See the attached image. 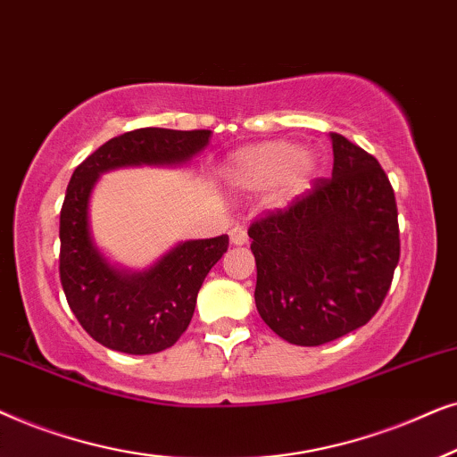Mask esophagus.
Masks as SVG:
<instances>
[{
  "label": "esophagus",
  "mask_w": 457,
  "mask_h": 457,
  "mask_svg": "<svg viewBox=\"0 0 457 457\" xmlns=\"http://www.w3.org/2000/svg\"><path fill=\"white\" fill-rule=\"evenodd\" d=\"M229 240H232V245H236V246L246 245V242H248L246 229L242 228V225H234V228L229 229Z\"/></svg>",
  "instance_id": "1"
}]
</instances>
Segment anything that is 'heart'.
I'll list each match as a JSON object with an SVG mask.
<instances>
[{
    "label": "heart",
    "instance_id": "heart-1",
    "mask_svg": "<svg viewBox=\"0 0 457 457\" xmlns=\"http://www.w3.org/2000/svg\"><path fill=\"white\" fill-rule=\"evenodd\" d=\"M312 152L292 142H265L236 152L228 162V179L240 190H270L276 186V198L288 203L301 194L315 173Z\"/></svg>",
    "mask_w": 457,
    "mask_h": 457
}]
</instances>
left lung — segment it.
Returning a JSON list of instances; mask_svg holds the SVG:
<instances>
[{
	"mask_svg": "<svg viewBox=\"0 0 457 457\" xmlns=\"http://www.w3.org/2000/svg\"><path fill=\"white\" fill-rule=\"evenodd\" d=\"M332 178L248 228L257 312L278 337L318 346L366 326L399 263L397 203L380 162L330 133Z\"/></svg>",
	"mask_w": 457,
	"mask_h": 457,
	"instance_id": "8db88e82",
	"label": "left lung"
}]
</instances>
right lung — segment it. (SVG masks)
Masks as SVG:
<instances>
[{
  "mask_svg": "<svg viewBox=\"0 0 457 457\" xmlns=\"http://www.w3.org/2000/svg\"><path fill=\"white\" fill-rule=\"evenodd\" d=\"M209 137V129H133L102 144L72 173L60 211V282L83 330L108 349L150 355L178 343L194 315L200 286L228 251L229 238L223 234L179 242L150 270H117L91 240V190L111 169L190 161Z\"/></svg>",
  "mask_w": 457,
  "mask_h": 457,
  "instance_id": "obj_1",
  "label": "right lung"
}]
</instances>
